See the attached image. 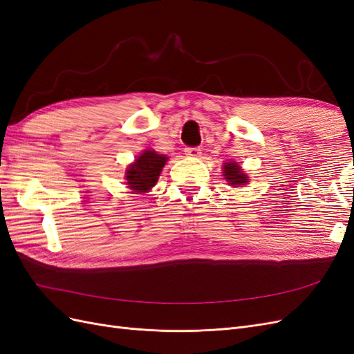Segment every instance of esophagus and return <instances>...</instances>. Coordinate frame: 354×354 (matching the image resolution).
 I'll return each instance as SVG.
<instances>
[{
    "mask_svg": "<svg viewBox=\"0 0 354 354\" xmlns=\"http://www.w3.org/2000/svg\"><path fill=\"white\" fill-rule=\"evenodd\" d=\"M185 153L187 156H192V158H198V156H201V147H198V146H195V147H186L185 149Z\"/></svg>",
    "mask_w": 354,
    "mask_h": 354,
    "instance_id": "esophagus-1",
    "label": "esophagus"
}]
</instances>
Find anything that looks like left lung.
Returning <instances> with one entry per match:
<instances>
[{
    "mask_svg": "<svg viewBox=\"0 0 354 354\" xmlns=\"http://www.w3.org/2000/svg\"><path fill=\"white\" fill-rule=\"evenodd\" d=\"M224 178L229 181V185L232 186H242L246 185V181H248V177L245 176L243 171H241L239 165L236 162L233 164H226L224 165Z\"/></svg>",
    "mask_w": 354,
    "mask_h": 354,
    "instance_id": "left-lung-1",
    "label": "left lung"
}]
</instances>
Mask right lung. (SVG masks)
Returning <instances> with one entry per match:
<instances>
[{
  "label": "right lung",
  "mask_w": 354,
  "mask_h": 354,
  "mask_svg": "<svg viewBox=\"0 0 354 354\" xmlns=\"http://www.w3.org/2000/svg\"><path fill=\"white\" fill-rule=\"evenodd\" d=\"M167 162V156L158 155L153 151H145L136 159V162L127 169L128 187L134 192H147L152 189L159 178L160 169Z\"/></svg>",
  "instance_id": "obj_1"
}]
</instances>
